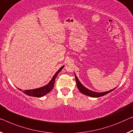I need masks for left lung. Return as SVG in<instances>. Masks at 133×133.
I'll return each mask as SVG.
<instances>
[{"mask_svg":"<svg viewBox=\"0 0 133 133\" xmlns=\"http://www.w3.org/2000/svg\"><path fill=\"white\" fill-rule=\"evenodd\" d=\"M75 80H76V83H77V87L79 90V91H80L81 93L84 94V95H86V96H89L92 97H101L103 96L104 95H107L108 93H109L110 92H111L112 91H113L115 90L116 87L114 88V89L111 90L107 91H105V92H102V93H98V92H95V91H91L90 90L87 89L86 87L84 86V85L80 83V81L78 78V77L76 76V75L75 74Z\"/></svg>","mask_w":133,"mask_h":133,"instance_id":"8db88e82","label":"left lung"}]
</instances>
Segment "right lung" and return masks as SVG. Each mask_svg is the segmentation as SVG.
Here are the masks:
<instances>
[{"instance_id":"right-lung-1","label":"right lung","mask_w":133,"mask_h":133,"mask_svg":"<svg viewBox=\"0 0 133 133\" xmlns=\"http://www.w3.org/2000/svg\"><path fill=\"white\" fill-rule=\"evenodd\" d=\"M64 67V66H61L59 68V69H58V71L55 74V75L53 76L52 79L49 81V83L48 84L44 85V86L41 87L40 88H37V89H32V90H23V91H22V90L21 89H18H18H19L20 91H22L24 93H25V95L30 96L38 97L43 96L47 95L48 93H49L50 91L53 89V88L54 87L55 81V79H56V77H57V75H58V74L59 73L60 71L62 70Z\"/></svg>"}]
</instances>
